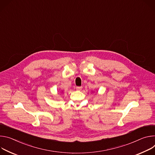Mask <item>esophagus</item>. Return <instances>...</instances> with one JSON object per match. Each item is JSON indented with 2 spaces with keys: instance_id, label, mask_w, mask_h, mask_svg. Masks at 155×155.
Wrapping results in <instances>:
<instances>
[{
  "instance_id": "esophagus-1",
  "label": "esophagus",
  "mask_w": 155,
  "mask_h": 155,
  "mask_svg": "<svg viewBox=\"0 0 155 155\" xmlns=\"http://www.w3.org/2000/svg\"><path fill=\"white\" fill-rule=\"evenodd\" d=\"M82 86H78V87H76V90H78V91H81V90H82Z\"/></svg>"
}]
</instances>
